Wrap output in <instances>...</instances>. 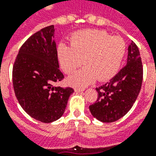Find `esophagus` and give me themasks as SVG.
Listing matches in <instances>:
<instances>
[{"mask_svg":"<svg viewBox=\"0 0 156 156\" xmlns=\"http://www.w3.org/2000/svg\"><path fill=\"white\" fill-rule=\"evenodd\" d=\"M74 91H76V92H82V91H84V88H78V87H76V88H74Z\"/></svg>","mask_w":156,"mask_h":156,"instance_id":"obj_1","label":"esophagus"}]
</instances>
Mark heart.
I'll use <instances>...</instances> for the list:
<instances>
[{
	"label": "heart",
	"mask_w": 156,
	"mask_h": 156,
	"mask_svg": "<svg viewBox=\"0 0 156 156\" xmlns=\"http://www.w3.org/2000/svg\"><path fill=\"white\" fill-rule=\"evenodd\" d=\"M70 41L71 45L61 42L57 48L62 69L66 73H71L83 62L87 65L69 78L70 85L83 87L97 78L99 81L108 80L120 68L126 44L119 36H110L104 30L87 29L73 33Z\"/></svg>",
	"instance_id": "heart-1"
}]
</instances>
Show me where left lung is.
<instances>
[{"instance_id":"left-lung-1","label":"left lung","mask_w":156,"mask_h":156,"mask_svg":"<svg viewBox=\"0 0 156 156\" xmlns=\"http://www.w3.org/2000/svg\"><path fill=\"white\" fill-rule=\"evenodd\" d=\"M143 68L137 46H128L127 65L104 85L97 87V101L89 106L91 115L103 123L117 121L131 110L138 97Z\"/></svg>"}]
</instances>
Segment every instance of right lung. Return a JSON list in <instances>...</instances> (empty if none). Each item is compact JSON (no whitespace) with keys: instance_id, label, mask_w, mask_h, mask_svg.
<instances>
[{"instance_id":"1","label":"right lung","mask_w":156,"mask_h":156,"mask_svg":"<svg viewBox=\"0 0 156 156\" xmlns=\"http://www.w3.org/2000/svg\"><path fill=\"white\" fill-rule=\"evenodd\" d=\"M54 26L32 35L20 47L13 66V87L28 115L42 123L59 119L65 112L71 87H54L65 76L59 69Z\"/></svg>"}]
</instances>
